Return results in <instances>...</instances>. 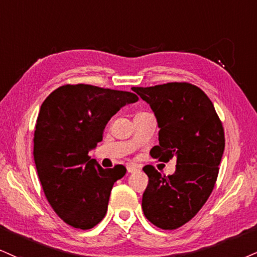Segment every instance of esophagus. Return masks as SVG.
I'll return each mask as SVG.
<instances>
[{"mask_svg":"<svg viewBox=\"0 0 257 257\" xmlns=\"http://www.w3.org/2000/svg\"><path fill=\"white\" fill-rule=\"evenodd\" d=\"M126 168H127V172L128 173H136V172H137V170L141 169V167L137 166V164H134V163L127 164V167H126Z\"/></svg>","mask_w":257,"mask_h":257,"instance_id":"obj_1","label":"esophagus"}]
</instances>
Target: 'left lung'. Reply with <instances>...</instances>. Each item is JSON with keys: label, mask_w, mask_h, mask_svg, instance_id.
I'll return each mask as SVG.
<instances>
[{"label": "left lung", "mask_w": 257, "mask_h": 257, "mask_svg": "<svg viewBox=\"0 0 257 257\" xmlns=\"http://www.w3.org/2000/svg\"><path fill=\"white\" fill-rule=\"evenodd\" d=\"M156 116L158 145L153 158L176 157V172L163 176L153 166L143 170L149 185L142 208L149 221L163 230L182 226L198 213L212 193L225 148L224 130L213 103L189 83L135 87Z\"/></svg>", "instance_id": "obj_1"}]
</instances>
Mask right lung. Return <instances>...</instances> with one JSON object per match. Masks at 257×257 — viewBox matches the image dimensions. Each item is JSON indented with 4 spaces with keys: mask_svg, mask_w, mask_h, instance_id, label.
<instances>
[{
    "mask_svg": "<svg viewBox=\"0 0 257 257\" xmlns=\"http://www.w3.org/2000/svg\"><path fill=\"white\" fill-rule=\"evenodd\" d=\"M138 101L130 91L66 84L46 97L38 114L33 157L47 201L69 225L89 230L103 219L114 182L123 166L103 169L88 156L106 123Z\"/></svg>",
    "mask_w": 257,
    "mask_h": 257,
    "instance_id": "obj_1",
    "label": "right lung"
}]
</instances>
